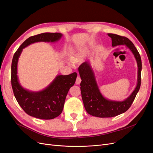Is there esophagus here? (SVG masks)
Segmentation results:
<instances>
[{"instance_id":"obj_1","label":"esophagus","mask_w":153,"mask_h":153,"mask_svg":"<svg viewBox=\"0 0 153 153\" xmlns=\"http://www.w3.org/2000/svg\"><path fill=\"white\" fill-rule=\"evenodd\" d=\"M81 81H82L81 78H80L79 76H78L76 77V84L79 85V84H80Z\"/></svg>"}]
</instances>
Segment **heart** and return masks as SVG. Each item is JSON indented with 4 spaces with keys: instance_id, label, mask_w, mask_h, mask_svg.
Wrapping results in <instances>:
<instances>
[{
    "instance_id": "heart-1",
    "label": "heart",
    "mask_w": 153,
    "mask_h": 153,
    "mask_svg": "<svg viewBox=\"0 0 153 153\" xmlns=\"http://www.w3.org/2000/svg\"><path fill=\"white\" fill-rule=\"evenodd\" d=\"M74 60H75V61H76V58H74Z\"/></svg>"
}]
</instances>
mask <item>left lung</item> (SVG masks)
Wrapping results in <instances>:
<instances>
[{
	"mask_svg": "<svg viewBox=\"0 0 153 153\" xmlns=\"http://www.w3.org/2000/svg\"><path fill=\"white\" fill-rule=\"evenodd\" d=\"M108 36L112 39V47L126 45L135 56L138 66L137 85L131 95L123 101L107 100L100 91L89 63H82L78 68V71L82 79L80 91L83 103L88 114L98 117H112L126 112L135 100L141 85V57L133 43L124 36L114 34H108Z\"/></svg>",
	"mask_w": 153,
	"mask_h": 153,
	"instance_id": "8db88e82",
	"label": "left lung"
}]
</instances>
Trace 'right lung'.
I'll use <instances>...</instances> for the list:
<instances>
[{
	"instance_id": "obj_1",
	"label": "right lung",
	"mask_w": 153,
	"mask_h": 153,
	"mask_svg": "<svg viewBox=\"0 0 153 153\" xmlns=\"http://www.w3.org/2000/svg\"><path fill=\"white\" fill-rule=\"evenodd\" d=\"M61 33H45L31 36L26 39L16 51L11 64V85L13 93L18 104L25 112L32 117L41 119H52L61 114L64 108L68 92L75 84L77 73L68 75H57L45 89L39 92H31L23 88L17 76L18 58L23 49L29 45L43 41L55 42L61 38Z\"/></svg>"
}]
</instances>
